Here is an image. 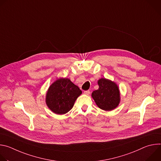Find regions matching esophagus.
<instances>
[{
	"instance_id": "34e87169",
	"label": "esophagus",
	"mask_w": 161,
	"mask_h": 161,
	"mask_svg": "<svg viewBox=\"0 0 161 161\" xmlns=\"http://www.w3.org/2000/svg\"><path fill=\"white\" fill-rule=\"evenodd\" d=\"M84 94H85V95L88 96V95H90V91H89V90H86V91H85V92H84Z\"/></svg>"
}]
</instances>
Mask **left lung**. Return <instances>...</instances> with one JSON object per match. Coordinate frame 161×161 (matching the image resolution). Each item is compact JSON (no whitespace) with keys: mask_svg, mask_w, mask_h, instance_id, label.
I'll list each match as a JSON object with an SVG mask.
<instances>
[{"mask_svg":"<svg viewBox=\"0 0 161 161\" xmlns=\"http://www.w3.org/2000/svg\"><path fill=\"white\" fill-rule=\"evenodd\" d=\"M99 88L92 93L97 106L104 111H111L118 107L120 102V92L117 84L110 80H98Z\"/></svg>","mask_w":161,"mask_h":161,"instance_id":"obj_1","label":"left lung"}]
</instances>
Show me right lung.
Returning <instances> with one entry per match:
<instances>
[{"mask_svg":"<svg viewBox=\"0 0 161 161\" xmlns=\"http://www.w3.org/2000/svg\"><path fill=\"white\" fill-rule=\"evenodd\" d=\"M81 94L80 88L69 79L60 78L49 86L46 94V104L54 113L65 114L73 108Z\"/></svg>","mask_w":161,"mask_h":161,"instance_id":"1","label":"right lung"}]
</instances>
